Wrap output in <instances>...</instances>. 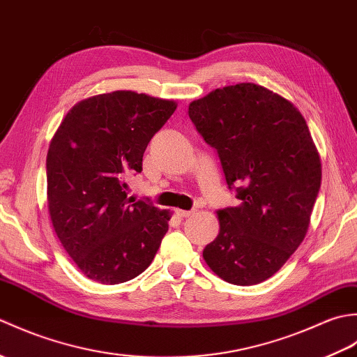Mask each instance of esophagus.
Instances as JSON below:
<instances>
[{
	"label": "esophagus",
	"mask_w": 357,
	"mask_h": 357,
	"mask_svg": "<svg viewBox=\"0 0 357 357\" xmlns=\"http://www.w3.org/2000/svg\"><path fill=\"white\" fill-rule=\"evenodd\" d=\"M176 215L179 218H188L193 215V210H176Z\"/></svg>",
	"instance_id": "obj_1"
}]
</instances>
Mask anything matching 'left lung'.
Segmentation results:
<instances>
[{
  "instance_id": "left-lung-1",
  "label": "left lung",
  "mask_w": 357,
  "mask_h": 357,
  "mask_svg": "<svg viewBox=\"0 0 357 357\" xmlns=\"http://www.w3.org/2000/svg\"><path fill=\"white\" fill-rule=\"evenodd\" d=\"M188 116L218 150L236 207L218 210L219 233L204 248L210 270L234 285L275 275L304 241L321 188L322 165L294 104L253 82L216 89Z\"/></svg>"
}]
</instances>
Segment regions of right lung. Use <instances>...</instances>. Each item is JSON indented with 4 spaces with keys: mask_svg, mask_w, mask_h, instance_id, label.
<instances>
[{
    "mask_svg": "<svg viewBox=\"0 0 357 357\" xmlns=\"http://www.w3.org/2000/svg\"><path fill=\"white\" fill-rule=\"evenodd\" d=\"M178 104L132 90L75 104L47 151V208L56 236L78 270L121 284L153 261L170 213L127 198L126 174L142 170L147 144Z\"/></svg>",
    "mask_w": 357,
    "mask_h": 357,
    "instance_id": "right-lung-1",
    "label": "right lung"
}]
</instances>
